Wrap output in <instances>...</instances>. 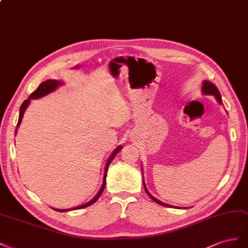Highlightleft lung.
<instances>
[{"mask_svg":"<svg viewBox=\"0 0 248 248\" xmlns=\"http://www.w3.org/2000/svg\"><path fill=\"white\" fill-rule=\"evenodd\" d=\"M202 93H204V94H213V95H215V97L217 98V101L219 102V104H222V101H221V95H220V93H219V90H218V88L216 87V85L215 84H213V83H211L210 81H203V84H202ZM143 186H144V189H145V191H146V193H147V195L151 197V199L154 201V202H155L157 203H159V204H161V206H164V207H168V208H173L172 206H169V204H166V203H164V202H160V201H158L157 199H155V197L148 192L147 191V189H146V187H145V185H144V182H143Z\"/></svg>","mask_w":248,"mask_h":248,"instance_id":"left-lung-1","label":"left lung"}]
</instances>
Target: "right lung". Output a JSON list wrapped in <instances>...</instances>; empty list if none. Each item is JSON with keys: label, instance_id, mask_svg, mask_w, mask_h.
<instances>
[{"label": "right lung", "instance_id": "right-lung-1", "mask_svg": "<svg viewBox=\"0 0 248 248\" xmlns=\"http://www.w3.org/2000/svg\"><path fill=\"white\" fill-rule=\"evenodd\" d=\"M59 85H61V82H59V81H57V80H47V81L42 82V83L39 85V86H38V88H37L36 90H35V91H33V93H32L31 95H30V97L28 98V100H26V101L22 104V106H20V109H19V117H18V123H17V128H18V125L20 124V123H22V119H23V116H24V112H25V110L27 109L28 105H29L30 100H32V98H38V97H41V96H44V95L49 93H51V91H53V90H55L56 88H57V87L59 86ZM120 150H122V146L116 147L115 151L113 152L112 155H110V158L108 159L107 163H106L105 174H104V180H103V185H102V188L100 189V191H98V193L95 195V197H94L93 200H91L89 202L85 203V204H82V206L77 207V208L67 209V210H58V209H55V210L58 211V212H66V211L76 210V209H83V208H86V207L91 206V204H93L98 199H100V196H101L102 193H103V191H104L105 186H106V175H107V171H108L109 165H110V163L112 162V160L115 158V155H117V153H118Z\"/></svg>", "mask_w": 248, "mask_h": 248}]
</instances>
